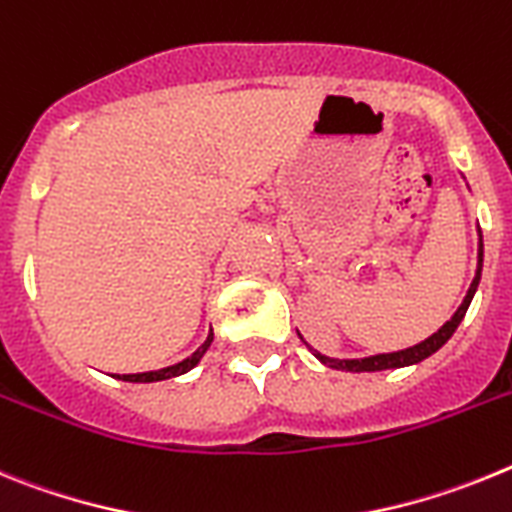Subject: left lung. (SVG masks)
<instances>
[{
  "label": "left lung",
  "mask_w": 512,
  "mask_h": 512,
  "mask_svg": "<svg viewBox=\"0 0 512 512\" xmlns=\"http://www.w3.org/2000/svg\"><path fill=\"white\" fill-rule=\"evenodd\" d=\"M479 278H482V242H479V265H477V275H474V281H471L469 286V293H466L464 304L456 309V314H453L451 319H448L446 324H443L441 330L435 332L433 337H428L425 342H420V345H415V348H407V350H399V353H386V355H373V358H363V361H335V358H327V355L322 353H314L319 358V361L324 363V366L330 368H340V371H353V373H361V371H386V368H402V366H412V363H420L425 361L428 355H433L435 350L441 348V345H446L448 337L456 332V327H459V322L464 319L466 309H469L471 304V296H474V291H477L479 286Z\"/></svg>",
  "instance_id": "left-lung-1"
}]
</instances>
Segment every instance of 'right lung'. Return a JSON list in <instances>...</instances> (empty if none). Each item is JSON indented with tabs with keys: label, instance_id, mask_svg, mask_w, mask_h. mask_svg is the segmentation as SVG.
I'll use <instances>...</instances> for the list:
<instances>
[{
	"label": "right lung",
	"instance_id": "1",
	"mask_svg": "<svg viewBox=\"0 0 512 512\" xmlns=\"http://www.w3.org/2000/svg\"><path fill=\"white\" fill-rule=\"evenodd\" d=\"M211 340H213V332H211V335H208V340L203 342L201 348L195 350V353L190 355V358H185V361H182V363H177V366L162 368V371H149V373H123V376H118V379L133 381V384H149V381H164V379H172V376H180V373L190 371V368H193L195 363L201 361L203 353H206L208 345H211Z\"/></svg>",
	"mask_w": 512,
	"mask_h": 512
}]
</instances>
